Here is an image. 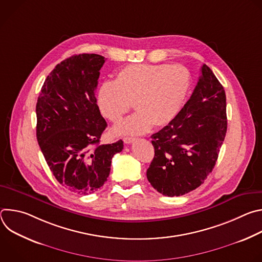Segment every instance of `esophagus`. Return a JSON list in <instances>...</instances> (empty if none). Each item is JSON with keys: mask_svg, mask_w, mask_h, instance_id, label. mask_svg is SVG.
I'll return each mask as SVG.
<instances>
[{"mask_svg": "<svg viewBox=\"0 0 262 262\" xmlns=\"http://www.w3.org/2000/svg\"><path fill=\"white\" fill-rule=\"evenodd\" d=\"M123 141H124V143H125V144H130V143H133V142L135 141V138L126 137V138H124V139H123Z\"/></svg>", "mask_w": 262, "mask_h": 262, "instance_id": "obj_1", "label": "esophagus"}]
</instances>
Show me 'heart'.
<instances>
[{"label": "heart", "instance_id": "b5f03b06", "mask_svg": "<svg viewBox=\"0 0 262 262\" xmlns=\"http://www.w3.org/2000/svg\"><path fill=\"white\" fill-rule=\"evenodd\" d=\"M191 88L189 70L181 65L132 64L120 69L114 82H103L97 92L101 114L118 122L129 112L133 116L114 127L116 135H140L170 124L179 114Z\"/></svg>", "mask_w": 262, "mask_h": 262}]
</instances>
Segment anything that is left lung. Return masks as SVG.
Instances as JSON below:
<instances>
[{"label": "left lung", "mask_w": 262, "mask_h": 262, "mask_svg": "<svg viewBox=\"0 0 262 262\" xmlns=\"http://www.w3.org/2000/svg\"><path fill=\"white\" fill-rule=\"evenodd\" d=\"M227 132L225 90L205 64L177 117L151 136L155 158L147 179L161 194L182 196L211 173Z\"/></svg>", "instance_id": "left-lung-1"}]
</instances>
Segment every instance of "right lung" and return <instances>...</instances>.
Masks as SVG:
<instances>
[{"mask_svg":"<svg viewBox=\"0 0 262 262\" xmlns=\"http://www.w3.org/2000/svg\"><path fill=\"white\" fill-rule=\"evenodd\" d=\"M105 59L80 54L59 63L46 79L36 104V137L43 157L67 190L91 194L106 181L112 158L123 141L99 144L107 126L95 89Z\"/></svg>","mask_w":262,"mask_h":262,"instance_id":"add662e5","label":"right lung"}]
</instances>
